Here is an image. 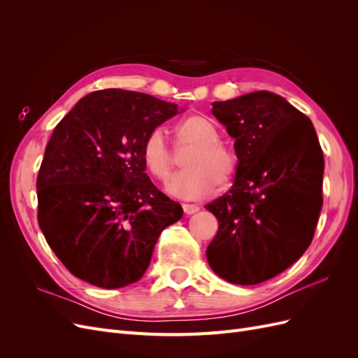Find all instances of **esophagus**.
Here are the masks:
<instances>
[{"label":"esophagus","instance_id":"1","mask_svg":"<svg viewBox=\"0 0 358 358\" xmlns=\"http://www.w3.org/2000/svg\"><path fill=\"white\" fill-rule=\"evenodd\" d=\"M182 209H183V212H185L187 215H192V213H196V212H199V206L197 204H188V203H183L182 204Z\"/></svg>","mask_w":358,"mask_h":358}]
</instances>
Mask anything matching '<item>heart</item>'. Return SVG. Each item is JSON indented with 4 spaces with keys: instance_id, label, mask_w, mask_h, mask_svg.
Listing matches in <instances>:
<instances>
[{
    "instance_id": "obj_1",
    "label": "heart",
    "mask_w": 358,
    "mask_h": 358,
    "mask_svg": "<svg viewBox=\"0 0 358 358\" xmlns=\"http://www.w3.org/2000/svg\"><path fill=\"white\" fill-rule=\"evenodd\" d=\"M178 146L191 148L183 157L185 170L173 178L167 191L182 199L206 197L215 185L224 188L237 173V157L221 143V133L204 115H189L176 127ZM142 159L149 175L166 182L175 170V158L166 138L164 129H150L142 143Z\"/></svg>"
}]
</instances>
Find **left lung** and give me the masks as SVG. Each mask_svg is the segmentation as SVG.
Returning <instances> with one entry per match:
<instances>
[{
	"mask_svg": "<svg viewBox=\"0 0 358 358\" xmlns=\"http://www.w3.org/2000/svg\"><path fill=\"white\" fill-rule=\"evenodd\" d=\"M236 142L233 187L206 204L218 233L209 266L237 285L279 275L309 248L322 208L324 155L310 119L282 96L251 92L212 104Z\"/></svg>",
	"mask_w": 358,
	"mask_h": 358,
	"instance_id": "1",
	"label": "left lung"
}]
</instances>
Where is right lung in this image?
<instances>
[{"label": "right lung", "mask_w": 358, "mask_h": 358, "mask_svg": "<svg viewBox=\"0 0 358 358\" xmlns=\"http://www.w3.org/2000/svg\"><path fill=\"white\" fill-rule=\"evenodd\" d=\"M178 113L152 95L101 90L76 104L53 129L37 176L38 225L69 272L115 289L146 272L180 204L145 173L142 143Z\"/></svg>", "instance_id": "right-lung-1"}]
</instances>
